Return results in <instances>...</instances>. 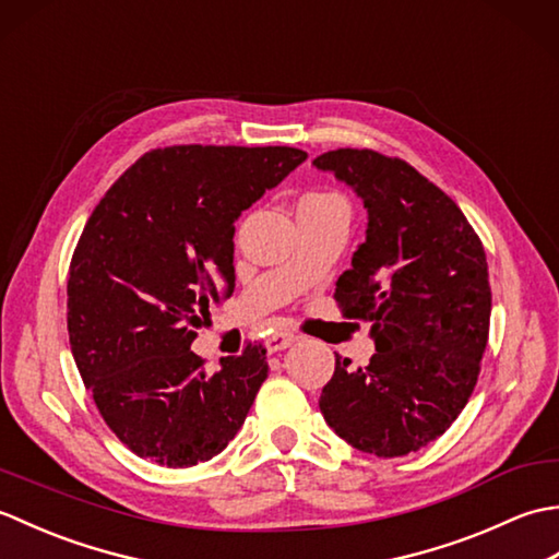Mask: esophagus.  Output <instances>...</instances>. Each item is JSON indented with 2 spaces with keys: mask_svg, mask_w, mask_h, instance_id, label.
Returning a JSON list of instances; mask_svg holds the SVG:
<instances>
[{
  "mask_svg": "<svg viewBox=\"0 0 559 559\" xmlns=\"http://www.w3.org/2000/svg\"><path fill=\"white\" fill-rule=\"evenodd\" d=\"M298 341V334H293V331H276L269 341H266V350L269 353H278V350H286L290 348L293 343Z\"/></svg>",
  "mask_w": 559,
  "mask_h": 559,
  "instance_id": "1",
  "label": "esophagus"
}]
</instances>
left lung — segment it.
Masks as SVG:
<instances>
[{"mask_svg": "<svg viewBox=\"0 0 559 559\" xmlns=\"http://www.w3.org/2000/svg\"><path fill=\"white\" fill-rule=\"evenodd\" d=\"M367 209L365 242L336 283L346 317L372 322L370 365L336 370L319 408L341 439L394 459L447 432L478 382L492 293L476 230L406 160L338 148L312 160Z\"/></svg>", "mask_w": 559, "mask_h": 559, "instance_id": "left-lung-1", "label": "left lung"}]
</instances>
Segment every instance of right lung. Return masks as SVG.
Masks as SVG:
<instances>
[{
  "label": "right lung",
  "instance_id": "add662e5",
  "mask_svg": "<svg viewBox=\"0 0 559 559\" xmlns=\"http://www.w3.org/2000/svg\"><path fill=\"white\" fill-rule=\"evenodd\" d=\"M305 158L290 146L156 148L91 213L69 266V343L103 420L136 456L189 468L242 427L266 348L249 343L209 374L189 346L235 290V221Z\"/></svg>",
  "mask_w": 559,
  "mask_h": 559
}]
</instances>
